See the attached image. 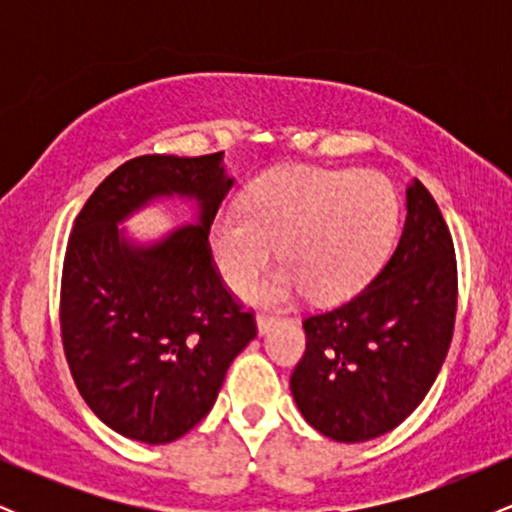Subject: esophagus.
<instances>
[{"mask_svg":"<svg viewBox=\"0 0 512 512\" xmlns=\"http://www.w3.org/2000/svg\"><path fill=\"white\" fill-rule=\"evenodd\" d=\"M274 322H276L274 315H264V313H260V315H257V332L264 334V332L269 330V327L274 325Z\"/></svg>","mask_w":512,"mask_h":512,"instance_id":"esophagus-1","label":"esophagus"}]
</instances>
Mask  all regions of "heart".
I'll use <instances>...</instances> for the list:
<instances>
[{
	"instance_id": "obj_1",
	"label": "heart",
	"mask_w": 512,
	"mask_h": 512,
	"mask_svg": "<svg viewBox=\"0 0 512 512\" xmlns=\"http://www.w3.org/2000/svg\"><path fill=\"white\" fill-rule=\"evenodd\" d=\"M397 226L399 199L383 175L296 166L252 182L240 211H223L211 223L209 248L221 279L245 291L279 245L284 267L250 291L252 301L284 303L310 291L330 303L373 279Z\"/></svg>"
}]
</instances>
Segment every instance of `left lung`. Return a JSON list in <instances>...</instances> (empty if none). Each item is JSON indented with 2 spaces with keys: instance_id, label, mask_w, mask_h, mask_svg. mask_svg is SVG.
Returning a JSON list of instances; mask_svg holds the SVG:
<instances>
[{
  "instance_id": "1",
  "label": "left lung",
  "mask_w": 512,
  "mask_h": 512,
  "mask_svg": "<svg viewBox=\"0 0 512 512\" xmlns=\"http://www.w3.org/2000/svg\"><path fill=\"white\" fill-rule=\"evenodd\" d=\"M457 262L436 199L411 180L407 219L385 267L351 301L303 320L305 354L291 395L337 443L392 431L424 402L448 356Z\"/></svg>"
}]
</instances>
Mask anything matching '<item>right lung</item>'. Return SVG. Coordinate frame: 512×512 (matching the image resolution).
Returning <instances> with one entry per match:
<instances>
[{"label":"right lung","mask_w":512,"mask_h":512,"mask_svg":"<svg viewBox=\"0 0 512 512\" xmlns=\"http://www.w3.org/2000/svg\"><path fill=\"white\" fill-rule=\"evenodd\" d=\"M233 187L223 154L137 156L96 187L74 221L62 269L60 325L69 370L93 414L139 443L195 428L255 315L226 291L209 228ZM161 196L195 198L198 223L154 244L116 226Z\"/></svg>","instance_id":"right-lung-1"}]
</instances>
